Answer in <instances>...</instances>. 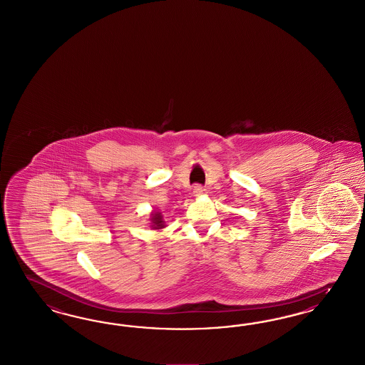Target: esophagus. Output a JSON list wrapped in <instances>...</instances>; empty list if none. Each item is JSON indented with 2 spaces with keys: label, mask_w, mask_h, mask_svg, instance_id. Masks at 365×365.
I'll return each instance as SVG.
<instances>
[{
  "label": "esophagus",
  "mask_w": 365,
  "mask_h": 365,
  "mask_svg": "<svg viewBox=\"0 0 365 365\" xmlns=\"http://www.w3.org/2000/svg\"><path fill=\"white\" fill-rule=\"evenodd\" d=\"M192 194H194V197H200L202 194H205V188L197 185V186H194V188H192Z\"/></svg>",
  "instance_id": "esophagus-1"
}]
</instances>
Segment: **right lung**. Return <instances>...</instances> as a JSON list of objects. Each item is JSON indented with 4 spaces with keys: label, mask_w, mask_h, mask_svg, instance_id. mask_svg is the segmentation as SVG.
<instances>
[{
    "label": "right lung",
    "mask_w": 365,
    "mask_h": 365,
    "mask_svg": "<svg viewBox=\"0 0 365 365\" xmlns=\"http://www.w3.org/2000/svg\"><path fill=\"white\" fill-rule=\"evenodd\" d=\"M151 227L154 230H159V229H163L165 227V221H163V215L160 212H153L151 214Z\"/></svg>",
    "instance_id": "1"
}]
</instances>
